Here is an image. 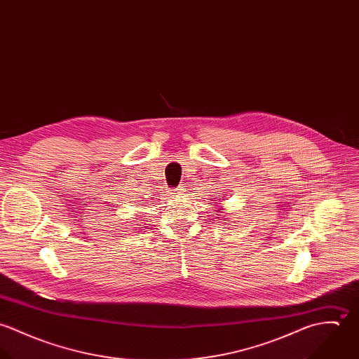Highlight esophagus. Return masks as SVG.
Masks as SVG:
<instances>
[{"mask_svg":"<svg viewBox=\"0 0 359 359\" xmlns=\"http://www.w3.org/2000/svg\"><path fill=\"white\" fill-rule=\"evenodd\" d=\"M174 191H175V194H177V195H182L185 189H184V187H178V188H175Z\"/></svg>","mask_w":359,"mask_h":359,"instance_id":"obj_1","label":"esophagus"}]
</instances>
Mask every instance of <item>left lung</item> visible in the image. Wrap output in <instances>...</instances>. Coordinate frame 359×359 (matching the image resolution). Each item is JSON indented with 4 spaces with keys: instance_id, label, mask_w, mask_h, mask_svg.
Wrapping results in <instances>:
<instances>
[{
    "instance_id": "8db88e82",
    "label": "left lung",
    "mask_w": 359,
    "mask_h": 359,
    "mask_svg": "<svg viewBox=\"0 0 359 359\" xmlns=\"http://www.w3.org/2000/svg\"><path fill=\"white\" fill-rule=\"evenodd\" d=\"M221 201H222V199H221ZM219 210H221V208H219ZM214 212H217V210H215V211H214Z\"/></svg>"
}]
</instances>
